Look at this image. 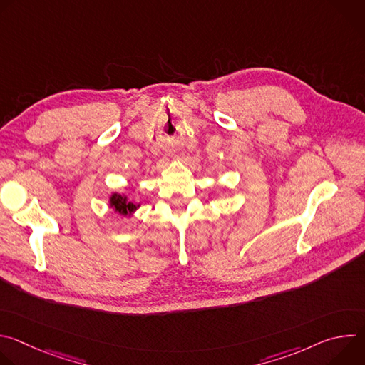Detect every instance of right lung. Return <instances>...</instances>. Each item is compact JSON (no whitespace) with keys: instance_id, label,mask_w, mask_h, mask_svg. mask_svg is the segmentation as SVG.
<instances>
[{"instance_id":"obj_1","label":"right lung","mask_w":365,"mask_h":365,"mask_svg":"<svg viewBox=\"0 0 365 365\" xmlns=\"http://www.w3.org/2000/svg\"><path fill=\"white\" fill-rule=\"evenodd\" d=\"M110 205H111V207H114L115 212H120L123 215H131L140 206V203H134V202L128 200V197L125 195H120V193L111 195Z\"/></svg>"}]
</instances>
